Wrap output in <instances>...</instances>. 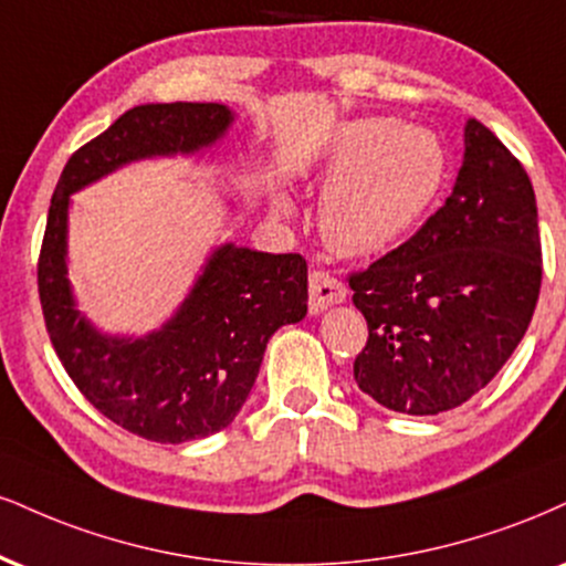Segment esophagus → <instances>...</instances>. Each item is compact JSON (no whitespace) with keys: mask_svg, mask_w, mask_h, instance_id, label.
<instances>
[{"mask_svg":"<svg viewBox=\"0 0 566 566\" xmlns=\"http://www.w3.org/2000/svg\"><path fill=\"white\" fill-rule=\"evenodd\" d=\"M345 284L339 282L337 276H332L329 271L316 269L311 271L308 279V308L311 313H322L329 308V305L345 301Z\"/></svg>","mask_w":566,"mask_h":566,"instance_id":"1","label":"esophagus"}]
</instances>
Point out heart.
Listing matches in <instances>:
<instances>
[{"label": "heart", "mask_w": 566, "mask_h": 566, "mask_svg": "<svg viewBox=\"0 0 566 566\" xmlns=\"http://www.w3.org/2000/svg\"><path fill=\"white\" fill-rule=\"evenodd\" d=\"M446 176L438 134L387 118L350 120L326 145L316 179L326 184L318 223L339 255H382L430 210ZM287 213V200H276Z\"/></svg>", "instance_id": "b5f03b06"}]
</instances>
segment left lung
Wrapping results in <instances>:
<instances>
[{"mask_svg": "<svg viewBox=\"0 0 566 566\" xmlns=\"http://www.w3.org/2000/svg\"><path fill=\"white\" fill-rule=\"evenodd\" d=\"M541 279L530 176L499 136L469 118L446 206L411 240L348 276L369 324L353 364L358 387L411 417L467 403L520 345Z\"/></svg>", "mask_w": 566, "mask_h": 566, "instance_id": "obj_1", "label": "left lung"}]
</instances>
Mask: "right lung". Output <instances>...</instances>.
Wrapping results in <instances>:
<instances>
[{
    "label": "right lung",
    "mask_w": 566,
    "mask_h": 566,
    "mask_svg": "<svg viewBox=\"0 0 566 566\" xmlns=\"http://www.w3.org/2000/svg\"><path fill=\"white\" fill-rule=\"evenodd\" d=\"M218 102L139 105L71 155L54 187L39 255V301L52 348L81 395L124 430L153 442L208 438L234 421L279 326L308 313L303 255L221 244L192 292L153 335H102L67 282V206L86 184L132 160L192 155L227 134Z\"/></svg>",
    "instance_id": "right-lung-1"
}]
</instances>
